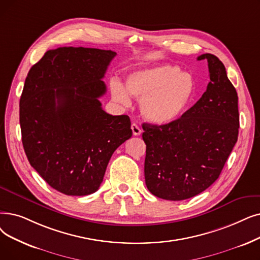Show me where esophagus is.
Instances as JSON below:
<instances>
[{
	"label": "esophagus",
	"instance_id": "esophagus-1",
	"mask_svg": "<svg viewBox=\"0 0 260 260\" xmlns=\"http://www.w3.org/2000/svg\"><path fill=\"white\" fill-rule=\"evenodd\" d=\"M132 131H133V135H134V136H140L141 133H142L141 128L137 125L136 123H133V124H132Z\"/></svg>",
	"mask_w": 260,
	"mask_h": 260
}]
</instances>
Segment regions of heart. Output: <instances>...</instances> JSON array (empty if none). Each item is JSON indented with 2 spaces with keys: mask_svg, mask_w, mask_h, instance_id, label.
<instances>
[{
  "mask_svg": "<svg viewBox=\"0 0 260 260\" xmlns=\"http://www.w3.org/2000/svg\"><path fill=\"white\" fill-rule=\"evenodd\" d=\"M111 95L117 102L128 105L129 94L140 100L142 117L153 124L165 125L178 120L192 104L197 86L191 74L174 64H158L129 74L125 87L111 78Z\"/></svg>",
  "mask_w": 260,
  "mask_h": 260,
  "instance_id": "b5f03b06",
  "label": "heart"
}]
</instances>
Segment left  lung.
I'll use <instances>...</instances> for the list:
<instances>
[{"label":"left lung","instance_id":"left-lung-1","mask_svg":"<svg viewBox=\"0 0 260 260\" xmlns=\"http://www.w3.org/2000/svg\"><path fill=\"white\" fill-rule=\"evenodd\" d=\"M202 59L208 61L210 82L198 102L172 123L142 124L145 184L164 200L190 199L211 186L238 139L236 89L217 56L203 54Z\"/></svg>","mask_w":260,"mask_h":260}]
</instances>
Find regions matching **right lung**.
Masks as SVG:
<instances>
[{
  "instance_id": "1",
  "label": "right lung",
  "mask_w": 260,
  "mask_h": 260,
  "mask_svg": "<svg viewBox=\"0 0 260 260\" xmlns=\"http://www.w3.org/2000/svg\"><path fill=\"white\" fill-rule=\"evenodd\" d=\"M116 52L63 47L34 64L20 99L22 143L30 166L55 190L99 189L111 155L132 137L126 115L105 112L99 98Z\"/></svg>"
}]
</instances>
